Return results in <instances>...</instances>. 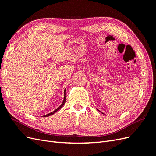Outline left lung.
Masks as SVG:
<instances>
[{"label": "left lung", "mask_w": 156, "mask_h": 156, "mask_svg": "<svg viewBox=\"0 0 156 156\" xmlns=\"http://www.w3.org/2000/svg\"><path fill=\"white\" fill-rule=\"evenodd\" d=\"M100 112H101V111H100ZM101 112V113H102V114H103V112Z\"/></svg>", "instance_id": "obj_1"}]
</instances>
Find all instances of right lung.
I'll return each mask as SVG.
<instances>
[{"mask_svg": "<svg viewBox=\"0 0 156 156\" xmlns=\"http://www.w3.org/2000/svg\"><path fill=\"white\" fill-rule=\"evenodd\" d=\"M66 88H65V90H64V100H63V101H62V104H61L57 108H56V110H55L54 111H53V112H50V113H49V114H48V115H44L43 116L44 117H46V116H51V115H53L55 112H56V111H58L59 109H60L61 108H62V107H63V105H64V103H65V102H66Z\"/></svg>", "mask_w": 156, "mask_h": 156, "instance_id": "add662e5", "label": "right lung"}]
</instances>
